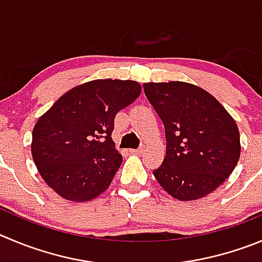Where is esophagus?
<instances>
[{
  "label": "esophagus",
  "mask_w": 262,
  "mask_h": 262,
  "mask_svg": "<svg viewBox=\"0 0 262 262\" xmlns=\"http://www.w3.org/2000/svg\"><path fill=\"white\" fill-rule=\"evenodd\" d=\"M142 151H143L142 147H138V148H136V150H130V152L132 154H141Z\"/></svg>",
  "instance_id": "34e87169"
}]
</instances>
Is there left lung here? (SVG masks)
Instances as JSON below:
<instances>
[{
  "label": "left lung",
  "instance_id": "1",
  "mask_svg": "<svg viewBox=\"0 0 262 262\" xmlns=\"http://www.w3.org/2000/svg\"><path fill=\"white\" fill-rule=\"evenodd\" d=\"M143 90L164 124L167 139L164 161L152 172L156 181L168 194L185 202L214 191L241 156L233 117L196 85L147 82Z\"/></svg>",
  "mask_w": 262,
  "mask_h": 262
}]
</instances>
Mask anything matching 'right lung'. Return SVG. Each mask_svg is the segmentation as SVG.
Segmentation results:
<instances>
[{
  "instance_id": "right-lung-1",
  "label": "right lung",
  "mask_w": 262,
  "mask_h": 262,
  "mask_svg": "<svg viewBox=\"0 0 262 262\" xmlns=\"http://www.w3.org/2000/svg\"><path fill=\"white\" fill-rule=\"evenodd\" d=\"M141 94L132 80H94L73 88L32 132V156L48 186L72 202H88L110 186L123 163L115 148V116Z\"/></svg>"
}]
</instances>
